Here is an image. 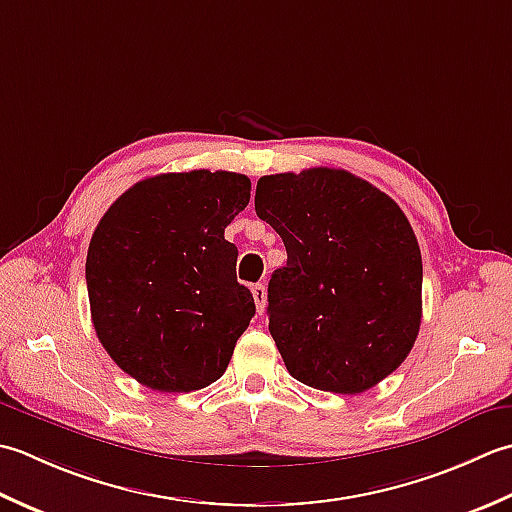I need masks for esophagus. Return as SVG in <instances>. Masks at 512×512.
<instances>
[{
    "mask_svg": "<svg viewBox=\"0 0 512 512\" xmlns=\"http://www.w3.org/2000/svg\"><path fill=\"white\" fill-rule=\"evenodd\" d=\"M252 296H254V302H256V309L258 314H263L265 311V305H267V289L263 283H258L252 287Z\"/></svg>",
    "mask_w": 512,
    "mask_h": 512,
    "instance_id": "34e87169",
    "label": "esophagus"
}]
</instances>
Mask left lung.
<instances>
[{
    "label": "left lung",
    "instance_id": "1",
    "mask_svg": "<svg viewBox=\"0 0 512 512\" xmlns=\"http://www.w3.org/2000/svg\"><path fill=\"white\" fill-rule=\"evenodd\" d=\"M256 214L287 249L267 287L287 371L356 395L398 369L422 322V254L398 203L347 170L311 168L260 176Z\"/></svg>",
    "mask_w": 512,
    "mask_h": 512
}]
</instances>
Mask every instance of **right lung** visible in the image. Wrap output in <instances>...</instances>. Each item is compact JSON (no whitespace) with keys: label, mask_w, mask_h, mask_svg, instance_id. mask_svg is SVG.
Listing matches in <instances>:
<instances>
[{"label":"right lung","mask_w":512,"mask_h":512,"mask_svg":"<svg viewBox=\"0 0 512 512\" xmlns=\"http://www.w3.org/2000/svg\"><path fill=\"white\" fill-rule=\"evenodd\" d=\"M236 172H170L132 185L88 247L92 325L108 356L163 393H190L225 373L256 314L236 280L225 227L249 203Z\"/></svg>","instance_id":"right-lung-1"}]
</instances>
